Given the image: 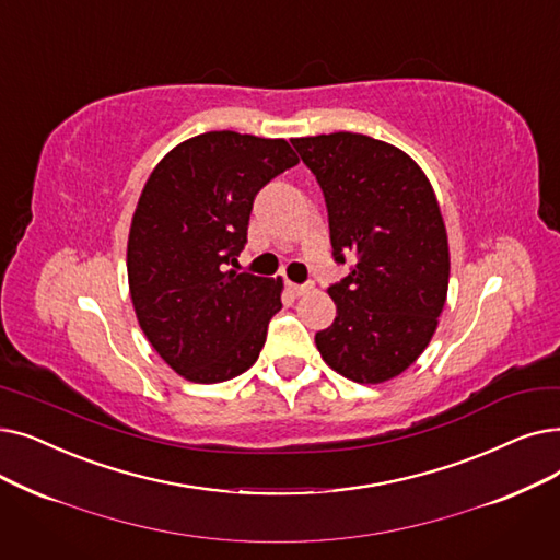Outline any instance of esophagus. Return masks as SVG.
I'll use <instances>...</instances> for the list:
<instances>
[{
	"label": "esophagus",
	"instance_id": "34e87169",
	"mask_svg": "<svg viewBox=\"0 0 560 560\" xmlns=\"http://www.w3.org/2000/svg\"><path fill=\"white\" fill-rule=\"evenodd\" d=\"M288 288H290V293H293L295 298H302L304 293H308V290H313V283H293V281H288Z\"/></svg>",
	"mask_w": 560,
	"mask_h": 560
}]
</instances>
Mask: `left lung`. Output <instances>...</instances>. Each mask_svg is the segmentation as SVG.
I'll use <instances>...</instances> for the list:
<instances>
[{
  "label": "left lung",
  "mask_w": 560,
  "mask_h": 560,
  "mask_svg": "<svg viewBox=\"0 0 560 560\" xmlns=\"http://www.w3.org/2000/svg\"><path fill=\"white\" fill-rule=\"evenodd\" d=\"M290 141L323 187L334 258H357L327 290L336 320L315 334V346L352 382L394 380L428 348L446 304L451 254L434 189L386 141L354 132Z\"/></svg>",
  "instance_id": "1"
}]
</instances>
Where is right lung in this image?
<instances>
[{"instance_id":"right-lung-1","label":"right lung","mask_w":560,"mask_h":560,"mask_svg":"<svg viewBox=\"0 0 560 560\" xmlns=\"http://www.w3.org/2000/svg\"><path fill=\"white\" fill-rule=\"evenodd\" d=\"M300 162L285 139L203 132L145 180L128 235V285L141 331L178 375L217 384L252 369L283 279L237 275L254 197Z\"/></svg>"}]
</instances>
